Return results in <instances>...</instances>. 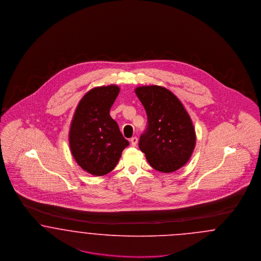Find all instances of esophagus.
<instances>
[{"label":"esophagus","instance_id":"esophagus-1","mask_svg":"<svg viewBox=\"0 0 261 261\" xmlns=\"http://www.w3.org/2000/svg\"><path fill=\"white\" fill-rule=\"evenodd\" d=\"M130 144H132V146H136V144H137V137H136V136H134V137H132L130 138Z\"/></svg>","mask_w":261,"mask_h":261}]
</instances>
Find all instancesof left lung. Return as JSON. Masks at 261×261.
Segmentation results:
<instances>
[{
  "instance_id": "obj_1",
  "label": "left lung",
  "mask_w": 261,
  "mask_h": 261,
  "mask_svg": "<svg viewBox=\"0 0 261 261\" xmlns=\"http://www.w3.org/2000/svg\"><path fill=\"white\" fill-rule=\"evenodd\" d=\"M136 95L147 113L146 132L139 149L150 166L161 172H172L190 159L196 144L192 120L181 101L161 86L137 87Z\"/></svg>"
}]
</instances>
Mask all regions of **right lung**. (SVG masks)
<instances>
[{"label": "right lung", "mask_w": 261, "mask_h": 261, "mask_svg": "<svg viewBox=\"0 0 261 261\" xmlns=\"http://www.w3.org/2000/svg\"><path fill=\"white\" fill-rule=\"evenodd\" d=\"M119 92L116 85L91 89L80 100L70 125L71 153L80 167L92 175L112 171L129 144L109 114Z\"/></svg>", "instance_id": "add662e5"}]
</instances>
